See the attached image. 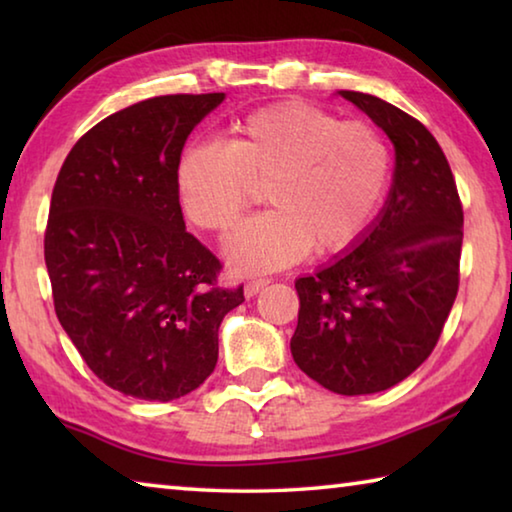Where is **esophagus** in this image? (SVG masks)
<instances>
[{
	"mask_svg": "<svg viewBox=\"0 0 512 512\" xmlns=\"http://www.w3.org/2000/svg\"><path fill=\"white\" fill-rule=\"evenodd\" d=\"M268 282H271V280H268V277H255V280H250V282L246 284V289H244L246 298H253V296H257V293L262 291Z\"/></svg>",
	"mask_w": 512,
	"mask_h": 512,
	"instance_id": "obj_1",
	"label": "esophagus"
}]
</instances>
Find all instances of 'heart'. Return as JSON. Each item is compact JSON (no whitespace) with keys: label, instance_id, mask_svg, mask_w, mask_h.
<instances>
[{"label":"heart","instance_id":"heart-1","mask_svg":"<svg viewBox=\"0 0 512 512\" xmlns=\"http://www.w3.org/2000/svg\"><path fill=\"white\" fill-rule=\"evenodd\" d=\"M391 149L368 121H339L302 101L255 110L230 128L228 146L196 142L178 162L189 221L228 232L264 187L271 212L232 232L225 255L241 275L296 264L357 244L386 194Z\"/></svg>","mask_w":512,"mask_h":512}]
</instances>
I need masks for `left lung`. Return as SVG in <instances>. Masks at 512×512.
Instances as JSON below:
<instances>
[{
  "instance_id": "1",
  "label": "left lung",
  "mask_w": 512,
  "mask_h": 512,
  "mask_svg": "<svg viewBox=\"0 0 512 512\" xmlns=\"http://www.w3.org/2000/svg\"><path fill=\"white\" fill-rule=\"evenodd\" d=\"M395 146L391 194L352 250L298 277L291 354L327 391L370 395L400 384L436 348L458 293L463 205L443 149L418 119L341 90Z\"/></svg>"
}]
</instances>
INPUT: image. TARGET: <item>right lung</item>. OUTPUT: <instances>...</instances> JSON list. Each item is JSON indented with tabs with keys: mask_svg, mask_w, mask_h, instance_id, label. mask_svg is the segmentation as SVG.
I'll list each match as a JSON object with an SVG mask.
<instances>
[{
	"mask_svg": "<svg viewBox=\"0 0 512 512\" xmlns=\"http://www.w3.org/2000/svg\"><path fill=\"white\" fill-rule=\"evenodd\" d=\"M225 99L167 94L90 128L60 167L45 262L60 325L103 384L171 402L219 359L223 316L244 287H216L221 262L185 230L178 162L189 133Z\"/></svg>",
	"mask_w": 512,
	"mask_h": 512,
	"instance_id": "right-lung-1",
	"label": "right lung"
}]
</instances>
